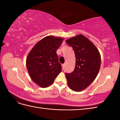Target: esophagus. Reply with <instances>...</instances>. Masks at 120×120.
Wrapping results in <instances>:
<instances>
[{
    "label": "esophagus",
    "instance_id": "1",
    "mask_svg": "<svg viewBox=\"0 0 120 120\" xmlns=\"http://www.w3.org/2000/svg\"><path fill=\"white\" fill-rule=\"evenodd\" d=\"M65 67V64H62V68H63V70H64V68Z\"/></svg>",
    "mask_w": 120,
    "mask_h": 120
}]
</instances>
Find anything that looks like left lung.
<instances>
[{
	"mask_svg": "<svg viewBox=\"0 0 120 120\" xmlns=\"http://www.w3.org/2000/svg\"><path fill=\"white\" fill-rule=\"evenodd\" d=\"M66 43L74 50L75 66L71 73H66L68 86L80 92L89 86L99 71L101 58L95 45L82 34L67 39Z\"/></svg>",
	"mask_w": 120,
	"mask_h": 120,
	"instance_id": "obj_1",
	"label": "left lung"
}]
</instances>
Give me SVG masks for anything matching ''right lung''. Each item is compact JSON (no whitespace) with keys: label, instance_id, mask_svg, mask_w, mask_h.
<instances>
[{"label":"right lung","instance_id":"add662e5","mask_svg":"<svg viewBox=\"0 0 120 120\" xmlns=\"http://www.w3.org/2000/svg\"><path fill=\"white\" fill-rule=\"evenodd\" d=\"M64 39L48 36L36 43L27 56L26 64L32 80L42 88L51 85L61 71L56 50Z\"/></svg>","mask_w":120,"mask_h":120}]
</instances>
